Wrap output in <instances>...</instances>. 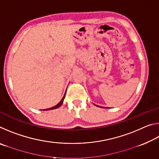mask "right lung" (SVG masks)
<instances>
[{"mask_svg":"<svg viewBox=\"0 0 159 159\" xmlns=\"http://www.w3.org/2000/svg\"><path fill=\"white\" fill-rule=\"evenodd\" d=\"M66 95V94H65ZM65 95H64V96L63 97V98H62V99H61V100L60 101V103H58L57 105L56 106H55V107H51V108H49V109H45V110H51V109H57V108H58V107H60L61 104H62V103H63V102H64V98H65ZM45 110V109H44Z\"/></svg>","mask_w":159,"mask_h":159,"instance_id":"add662e5","label":"right lung"}]
</instances>
